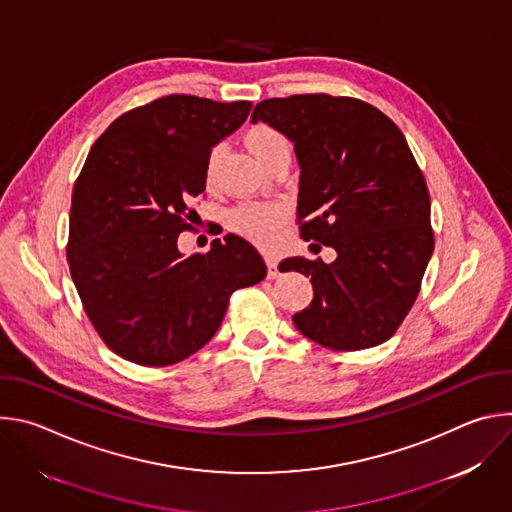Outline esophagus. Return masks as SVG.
Here are the masks:
<instances>
[{
  "label": "esophagus",
  "mask_w": 512,
  "mask_h": 512,
  "mask_svg": "<svg viewBox=\"0 0 512 512\" xmlns=\"http://www.w3.org/2000/svg\"><path fill=\"white\" fill-rule=\"evenodd\" d=\"M265 263H267V277L273 279L279 275V269H277V259L273 255H265Z\"/></svg>",
  "instance_id": "esophagus-1"
}]
</instances>
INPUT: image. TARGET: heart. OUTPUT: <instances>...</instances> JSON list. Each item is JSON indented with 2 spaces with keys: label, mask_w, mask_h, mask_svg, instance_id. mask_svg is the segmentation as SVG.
I'll use <instances>...</instances> for the list:
<instances>
[{
  "label": "heart",
  "mask_w": 512,
  "mask_h": 512,
  "mask_svg": "<svg viewBox=\"0 0 512 512\" xmlns=\"http://www.w3.org/2000/svg\"><path fill=\"white\" fill-rule=\"evenodd\" d=\"M245 143L247 148L253 152V156L265 164L267 168L279 158V156H289L291 145L289 139L275 129L273 125L267 123H255L245 131ZM223 150L221 148H212L206 160V182L214 184L216 180V170L218 162H221ZM287 210L283 204L277 202H245L237 206L231 212V227L251 239L257 245H271L275 241L277 231L285 223Z\"/></svg>",
  "instance_id": "b5f03b06"
}]
</instances>
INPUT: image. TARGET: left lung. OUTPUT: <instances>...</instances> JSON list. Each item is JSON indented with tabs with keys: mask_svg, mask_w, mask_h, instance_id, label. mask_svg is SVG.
Segmentation results:
<instances>
[{
	"mask_svg": "<svg viewBox=\"0 0 512 512\" xmlns=\"http://www.w3.org/2000/svg\"><path fill=\"white\" fill-rule=\"evenodd\" d=\"M257 119L294 141L300 237L338 253L334 263H279L312 277L314 300L294 314L296 328L344 352L389 340L433 253L429 192L405 135L371 103L326 93L265 99L253 109Z\"/></svg>",
	"mask_w": 512,
	"mask_h": 512,
	"instance_id": "8db88e82",
	"label": "left lung"
}]
</instances>
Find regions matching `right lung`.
Instances as JSON below:
<instances>
[{"label": "right lung", "mask_w": 512, "mask_h": 512, "mask_svg": "<svg viewBox=\"0 0 512 512\" xmlns=\"http://www.w3.org/2000/svg\"><path fill=\"white\" fill-rule=\"evenodd\" d=\"M249 101L164 95L119 115L93 143L72 188L66 259L101 340L141 367H168L200 350L229 300L259 283V251L229 233L182 257L206 160L249 115Z\"/></svg>", "instance_id": "add662e5"}]
</instances>
